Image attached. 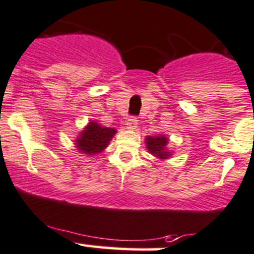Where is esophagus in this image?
I'll return each instance as SVG.
<instances>
[{
    "label": "esophagus",
    "mask_w": 254,
    "mask_h": 254,
    "mask_svg": "<svg viewBox=\"0 0 254 254\" xmlns=\"http://www.w3.org/2000/svg\"><path fill=\"white\" fill-rule=\"evenodd\" d=\"M137 123H138V121H137L136 117H129L128 120L126 121V128H127V129H136L137 128Z\"/></svg>",
    "instance_id": "34e87169"
}]
</instances>
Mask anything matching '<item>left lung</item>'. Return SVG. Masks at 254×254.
<instances>
[{
	"mask_svg": "<svg viewBox=\"0 0 254 254\" xmlns=\"http://www.w3.org/2000/svg\"><path fill=\"white\" fill-rule=\"evenodd\" d=\"M148 151L159 159H166L170 152L167 151V138L165 136H148L146 138Z\"/></svg>",
	"mask_w": 254,
	"mask_h": 254,
	"instance_id": "obj_1",
	"label": "left lung"
}]
</instances>
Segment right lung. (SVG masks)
Returning a JSON list of instances; mask_svg holds the SVG:
<instances>
[{"label": "right lung", "mask_w": 254, "mask_h": 254, "mask_svg": "<svg viewBox=\"0 0 254 254\" xmlns=\"http://www.w3.org/2000/svg\"><path fill=\"white\" fill-rule=\"evenodd\" d=\"M115 133V128L102 127L98 123L89 122L84 131L81 132L80 137L76 139V147L87 155H95L107 147Z\"/></svg>", "instance_id": "right-lung-1"}]
</instances>
